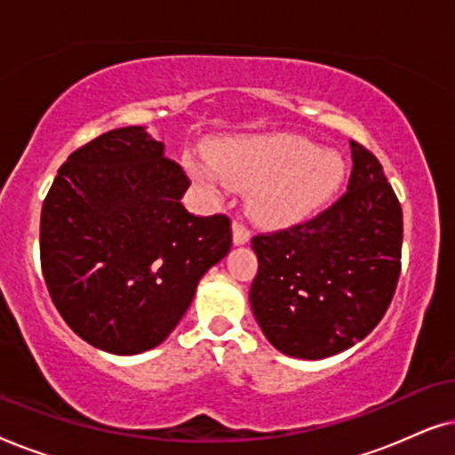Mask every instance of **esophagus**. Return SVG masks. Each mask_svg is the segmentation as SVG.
Returning <instances> with one entry per match:
<instances>
[{
	"label": "esophagus",
	"instance_id": "esophagus-1",
	"mask_svg": "<svg viewBox=\"0 0 455 455\" xmlns=\"http://www.w3.org/2000/svg\"><path fill=\"white\" fill-rule=\"evenodd\" d=\"M232 238H234L235 246H244L251 242V232H248V229L242 226L240 221H234L232 223Z\"/></svg>",
	"mask_w": 455,
	"mask_h": 455
}]
</instances>
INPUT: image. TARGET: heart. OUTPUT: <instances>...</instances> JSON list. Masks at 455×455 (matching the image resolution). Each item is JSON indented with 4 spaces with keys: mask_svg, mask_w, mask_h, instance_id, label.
I'll return each mask as SVG.
<instances>
[{
    "mask_svg": "<svg viewBox=\"0 0 455 455\" xmlns=\"http://www.w3.org/2000/svg\"><path fill=\"white\" fill-rule=\"evenodd\" d=\"M212 170L186 161L201 184L221 180L248 190V209L265 226H291L323 207L339 188L346 164L335 151L291 134H254L217 142L207 151Z\"/></svg>",
    "mask_w": 455,
    "mask_h": 455,
    "instance_id": "heart-1",
    "label": "heart"
}]
</instances>
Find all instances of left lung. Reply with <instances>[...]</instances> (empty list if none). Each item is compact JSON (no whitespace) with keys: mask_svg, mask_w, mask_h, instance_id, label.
I'll list each match as a JSON object with an SVG mask.
<instances>
[{"mask_svg":"<svg viewBox=\"0 0 455 455\" xmlns=\"http://www.w3.org/2000/svg\"><path fill=\"white\" fill-rule=\"evenodd\" d=\"M347 192L313 221L257 235L251 308L275 350L321 360L363 341L394 298L402 207L372 153L350 140Z\"/></svg>","mask_w":455,"mask_h":455,"instance_id":"8db88e82","label":"left lung"}]
</instances>
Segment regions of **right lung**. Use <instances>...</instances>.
<instances>
[{"instance_id": "add662e5", "label": "right lung", "mask_w": 455, "mask_h": 455, "mask_svg": "<svg viewBox=\"0 0 455 455\" xmlns=\"http://www.w3.org/2000/svg\"><path fill=\"white\" fill-rule=\"evenodd\" d=\"M188 186L145 126L109 130L60 167L41 211V267L78 338L132 356L182 321L201 277L232 248L226 215L184 209Z\"/></svg>"}]
</instances>
